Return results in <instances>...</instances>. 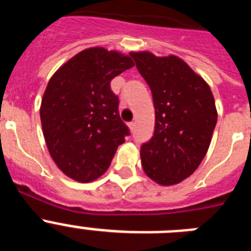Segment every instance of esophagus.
<instances>
[{"mask_svg":"<svg viewBox=\"0 0 251 251\" xmlns=\"http://www.w3.org/2000/svg\"><path fill=\"white\" fill-rule=\"evenodd\" d=\"M128 127H129V129L133 132V130L136 129V123H134V122H130V123L128 124Z\"/></svg>","mask_w":251,"mask_h":251,"instance_id":"obj_1","label":"esophagus"}]
</instances>
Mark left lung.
Instances as JSON below:
<instances>
[{
	"mask_svg": "<svg viewBox=\"0 0 251 251\" xmlns=\"http://www.w3.org/2000/svg\"><path fill=\"white\" fill-rule=\"evenodd\" d=\"M151 88L154 132L141 146L142 167L163 186L191 176L205 157L217 122L210 86L179 57L130 52Z\"/></svg>",
	"mask_w": 251,
	"mask_h": 251,
	"instance_id": "1",
	"label": "left lung"
}]
</instances>
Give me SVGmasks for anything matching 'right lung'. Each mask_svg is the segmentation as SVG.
<instances>
[{
	"label": "right lung",
	"mask_w": 251,
	"mask_h": 251,
	"mask_svg": "<svg viewBox=\"0 0 251 251\" xmlns=\"http://www.w3.org/2000/svg\"><path fill=\"white\" fill-rule=\"evenodd\" d=\"M132 66L127 55L90 48L49 80L40 108L44 137L50 156L70 178L90 182L100 177L130 134L110 81Z\"/></svg>",
	"instance_id": "1"
}]
</instances>
